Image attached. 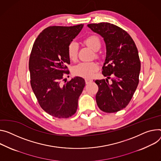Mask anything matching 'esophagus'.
<instances>
[{"label":"esophagus","instance_id":"34e87169","mask_svg":"<svg viewBox=\"0 0 161 161\" xmlns=\"http://www.w3.org/2000/svg\"><path fill=\"white\" fill-rule=\"evenodd\" d=\"M85 81L86 84H89V83H90L92 82V80H91V79H85Z\"/></svg>","mask_w":161,"mask_h":161}]
</instances>
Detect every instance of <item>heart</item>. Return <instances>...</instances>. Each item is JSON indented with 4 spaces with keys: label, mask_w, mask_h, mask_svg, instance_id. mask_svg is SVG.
<instances>
[{
    "label": "heart",
    "mask_w": 161,
    "mask_h": 161,
    "mask_svg": "<svg viewBox=\"0 0 161 161\" xmlns=\"http://www.w3.org/2000/svg\"><path fill=\"white\" fill-rule=\"evenodd\" d=\"M85 44L92 49L94 51H97L101 46V40L96 35H91L86 37L84 41ZM78 46L75 42H70L67 47V54L69 59L72 61H75L78 56ZM97 57V55L96 54ZM98 65L96 63L91 62H81L73 67L72 72L75 75L83 77L91 78L97 70Z\"/></svg>",
    "instance_id": "heart-1"
}]
</instances>
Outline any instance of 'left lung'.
Returning <instances> with one entry per match:
<instances>
[{"mask_svg":"<svg viewBox=\"0 0 161 161\" xmlns=\"http://www.w3.org/2000/svg\"><path fill=\"white\" fill-rule=\"evenodd\" d=\"M87 26L103 38L106 45L102 74L107 78L95 80L99 88L97 105L105 112H118L128 105L139 83L141 62L138 50L129 34L118 26L108 22Z\"/></svg>","mask_w":161,"mask_h":161,"instance_id":"left-lung-1","label":"left lung"}]
</instances>
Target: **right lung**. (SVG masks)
Listing matches in <instances>:
<instances>
[{
    "mask_svg": "<svg viewBox=\"0 0 161 161\" xmlns=\"http://www.w3.org/2000/svg\"><path fill=\"white\" fill-rule=\"evenodd\" d=\"M83 27H48L38 36L31 50L29 69L33 91L42 108L55 118H68L76 113L85 86L79 76L62 83L64 73H69L68 46Z\"/></svg>",
    "mask_w": 161,
    "mask_h": 161,
    "instance_id": "obj_1",
    "label": "right lung"
}]
</instances>
